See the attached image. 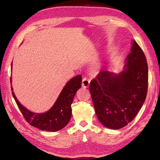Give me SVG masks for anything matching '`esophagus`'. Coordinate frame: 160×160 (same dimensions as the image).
Segmentation results:
<instances>
[{
	"label": "esophagus",
	"mask_w": 160,
	"mask_h": 160,
	"mask_svg": "<svg viewBox=\"0 0 160 160\" xmlns=\"http://www.w3.org/2000/svg\"><path fill=\"white\" fill-rule=\"evenodd\" d=\"M90 80L88 79L87 78H83V79L82 80V86L85 88H88V87L90 86Z\"/></svg>",
	"instance_id": "1"
}]
</instances>
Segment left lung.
Here are the masks:
<instances>
[{"label": "left lung", "instance_id": "8db88e82", "mask_svg": "<svg viewBox=\"0 0 160 160\" xmlns=\"http://www.w3.org/2000/svg\"><path fill=\"white\" fill-rule=\"evenodd\" d=\"M148 67L141 48L133 40L125 68L116 75L102 70L91 81L90 92L97 118L111 129L128 125L141 109L147 96Z\"/></svg>", "mask_w": 160, "mask_h": 160}]
</instances>
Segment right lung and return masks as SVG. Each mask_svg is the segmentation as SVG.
<instances>
[{"mask_svg":"<svg viewBox=\"0 0 160 160\" xmlns=\"http://www.w3.org/2000/svg\"><path fill=\"white\" fill-rule=\"evenodd\" d=\"M81 84L82 76L80 75L70 79L62 90L53 106L48 112L42 113H34L27 109L19 102L13 92L12 94L24 118L31 126L42 131L54 132L63 128L68 123L72 115L71 104L75 93L81 88Z\"/></svg>","mask_w":160,"mask_h":160,"instance_id":"right-lung-1","label":"right lung"}]
</instances>
